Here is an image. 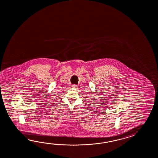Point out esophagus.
Masks as SVG:
<instances>
[{"mask_svg": "<svg viewBox=\"0 0 158 158\" xmlns=\"http://www.w3.org/2000/svg\"><path fill=\"white\" fill-rule=\"evenodd\" d=\"M72 87H73V88H77V85H73Z\"/></svg>", "mask_w": 158, "mask_h": 158, "instance_id": "1", "label": "esophagus"}]
</instances>
